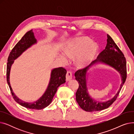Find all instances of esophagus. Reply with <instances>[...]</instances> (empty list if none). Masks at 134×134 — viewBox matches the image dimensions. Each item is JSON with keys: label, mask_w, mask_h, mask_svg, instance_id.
I'll use <instances>...</instances> for the list:
<instances>
[{"label": "esophagus", "mask_w": 134, "mask_h": 134, "mask_svg": "<svg viewBox=\"0 0 134 134\" xmlns=\"http://www.w3.org/2000/svg\"><path fill=\"white\" fill-rule=\"evenodd\" d=\"M72 79V74L71 71H68L66 74V81H69Z\"/></svg>", "instance_id": "obj_1"}]
</instances>
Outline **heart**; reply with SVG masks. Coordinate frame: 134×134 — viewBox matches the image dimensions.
Instances as JSON below:
<instances>
[{
	"mask_svg": "<svg viewBox=\"0 0 134 134\" xmlns=\"http://www.w3.org/2000/svg\"><path fill=\"white\" fill-rule=\"evenodd\" d=\"M98 51L97 44L91 38L87 37H76L70 41L67 44L65 53L69 58L76 56V65L80 68H84L90 65L94 59ZM61 57L65 62L67 61L65 56Z\"/></svg>",
	"mask_w": 134,
	"mask_h": 134,
	"instance_id": "obj_1",
	"label": "heart"
}]
</instances>
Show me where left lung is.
Here are the masks:
<instances>
[{
	"label": "left lung",
	"mask_w": 134,
	"mask_h": 134,
	"mask_svg": "<svg viewBox=\"0 0 134 134\" xmlns=\"http://www.w3.org/2000/svg\"><path fill=\"white\" fill-rule=\"evenodd\" d=\"M107 44L98 58L87 67L77 71L75 79L79 83V88L75 93L76 100L80 108L88 112L100 111L109 108L113 103L122 89L126 78V60L123 53L114 40L107 34ZM103 64L115 69L120 74L122 82L117 93L110 100L99 102L91 97L88 92L87 81L88 75L92 68L97 64Z\"/></svg>",
	"instance_id": "8db88e82"
}]
</instances>
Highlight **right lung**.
I'll use <instances>...</instances> for the list:
<instances>
[{
  "instance_id": "right-lung-1",
  "label": "right lung",
  "mask_w": 134,
  "mask_h": 134,
  "mask_svg": "<svg viewBox=\"0 0 134 134\" xmlns=\"http://www.w3.org/2000/svg\"><path fill=\"white\" fill-rule=\"evenodd\" d=\"M37 41L35 37L32 30L27 31L21 40L14 47L10 52L7 63L6 78L11 92L15 100L19 105L27 109L41 110L48 107L52 102L53 98L57 91L58 88L66 82V70L62 67L55 68L52 70L51 78L45 92L38 99L34 102H26L15 94L10 82V75L11 66L14 61L22 55L27 49L36 44Z\"/></svg>"
}]
</instances>
